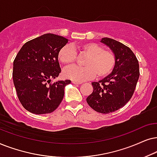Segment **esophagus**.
<instances>
[{
    "label": "esophagus",
    "instance_id": "obj_1",
    "mask_svg": "<svg viewBox=\"0 0 157 157\" xmlns=\"http://www.w3.org/2000/svg\"><path fill=\"white\" fill-rule=\"evenodd\" d=\"M72 82L73 83V84H75V85H80V84H82V82H77V81H74V80H73Z\"/></svg>",
    "mask_w": 157,
    "mask_h": 157
}]
</instances>
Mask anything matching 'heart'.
<instances>
[{
  "label": "heart",
  "instance_id": "obj_1",
  "mask_svg": "<svg viewBox=\"0 0 157 157\" xmlns=\"http://www.w3.org/2000/svg\"><path fill=\"white\" fill-rule=\"evenodd\" d=\"M79 53L87 56L85 67L72 66L64 70V76L77 82L90 80L95 75L99 79L108 77L116 66V57L114 52L104 49L102 45L94 42L81 44L75 47ZM58 59L65 66L74 64L77 53L71 45L67 44L61 48L58 53Z\"/></svg>",
  "mask_w": 157,
  "mask_h": 157
}]
</instances>
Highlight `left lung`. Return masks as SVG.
<instances>
[{"instance_id": "obj_1", "label": "left lung", "mask_w": 157, "mask_h": 157, "mask_svg": "<svg viewBox=\"0 0 157 157\" xmlns=\"http://www.w3.org/2000/svg\"><path fill=\"white\" fill-rule=\"evenodd\" d=\"M116 57L112 73L99 82L92 83L93 91L87 98L88 105L100 113H110L124 107L134 93L139 78V64L130 48L113 39L103 38Z\"/></svg>"}]
</instances>
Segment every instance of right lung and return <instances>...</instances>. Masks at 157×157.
Here are the masks:
<instances>
[{
    "label": "right lung",
    "instance_id": "obj_1",
    "mask_svg": "<svg viewBox=\"0 0 157 157\" xmlns=\"http://www.w3.org/2000/svg\"><path fill=\"white\" fill-rule=\"evenodd\" d=\"M68 40L47 33L27 41L13 61V80L16 93L25 109L32 113H49L57 109L64 98V87L71 80L52 82L61 68L58 53Z\"/></svg>",
    "mask_w": 157,
    "mask_h": 157
}]
</instances>
